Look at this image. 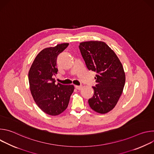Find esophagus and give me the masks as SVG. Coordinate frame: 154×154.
<instances>
[{
	"mask_svg": "<svg viewBox=\"0 0 154 154\" xmlns=\"http://www.w3.org/2000/svg\"><path fill=\"white\" fill-rule=\"evenodd\" d=\"M75 88H76L77 90H81V89H82V85H80V86L75 85Z\"/></svg>",
	"mask_w": 154,
	"mask_h": 154,
	"instance_id": "34e87169",
	"label": "esophagus"
}]
</instances>
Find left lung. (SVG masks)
Here are the masks:
<instances>
[{
    "label": "left lung",
    "instance_id": "obj_1",
    "mask_svg": "<svg viewBox=\"0 0 154 154\" xmlns=\"http://www.w3.org/2000/svg\"><path fill=\"white\" fill-rule=\"evenodd\" d=\"M79 48L87 68L97 73L94 95L88 103L94 111L106 113L116 106L124 89L125 75L122 65L104 42H82Z\"/></svg>",
    "mask_w": 154,
    "mask_h": 154
}]
</instances>
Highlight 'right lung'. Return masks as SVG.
<instances>
[{
    "label": "right lung",
    "mask_w": 154,
    "mask_h": 154,
    "mask_svg": "<svg viewBox=\"0 0 154 154\" xmlns=\"http://www.w3.org/2000/svg\"><path fill=\"white\" fill-rule=\"evenodd\" d=\"M69 45L68 43L42 50L36 57L29 72V82L32 97L42 112L57 116L68 106L73 85H56L53 75L57 74V60Z\"/></svg>",
    "instance_id": "1"
}]
</instances>
